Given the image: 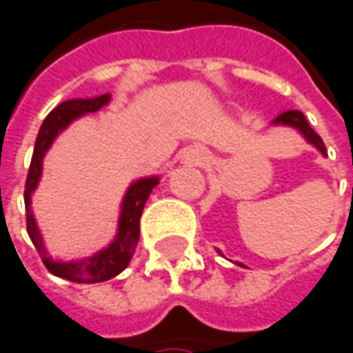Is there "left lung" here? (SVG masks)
<instances>
[{
    "mask_svg": "<svg viewBox=\"0 0 353 353\" xmlns=\"http://www.w3.org/2000/svg\"><path fill=\"white\" fill-rule=\"evenodd\" d=\"M274 124H286V126H292V128H296L313 147H317L319 151L323 153V155H327V149H325V143H323V139L319 137L317 132L311 128V124L307 122V118H305V114L303 112H299V110H288V112H284V114H280L276 120H274Z\"/></svg>",
    "mask_w": 353,
    "mask_h": 353,
    "instance_id": "1",
    "label": "left lung"
}]
</instances>
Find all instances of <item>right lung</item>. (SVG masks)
<instances>
[{"label": "right lung", "instance_id": "1", "mask_svg": "<svg viewBox=\"0 0 353 353\" xmlns=\"http://www.w3.org/2000/svg\"><path fill=\"white\" fill-rule=\"evenodd\" d=\"M110 102V94L98 96V98H88V100H67L54 108L42 122L38 137L34 143V153L30 161V170L26 177V192H24V202H26V229L28 235L34 243L36 251L42 257V263L46 270L59 278L77 282V284H96V282H106L110 278L118 276L132 259V253L139 243V233H141V214L145 208V202L151 194V190L159 183V177H143L130 183V188L124 194L122 200V210L118 219V233L114 241L106 247L96 251L92 257L79 259V261H54L52 257L46 255V249L42 243L40 231L36 227L34 214L30 208V196L38 185V179L42 174V159L52 141L61 130H65L75 118L88 114V112H98L102 106Z\"/></svg>", "mask_w": 353, "mask_h": 353}]
</instances>
